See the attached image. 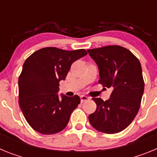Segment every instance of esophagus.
I'll use <instances>...</instances> for the list:
<instances>
[{
	"mask_svg": "<svg viewBox=\"0 0 157 157\" xmlns=\"http://www.w3.org/2000/svg\"><path fill=\"white\" fill-rule=\"evenodd\" d=\"M80 98H81L82 102L86 101H88L89 99H90V98H89V97H87V96H86V95H81V96H80Z\"/></svg>",
	"mask_w": 157,
	"mask_h": 157,
	"instance_id": "34e87169",
	"label": "esophagus"
}]
</instances>
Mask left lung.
<instances>
[{
	"label": "left lung",
	"mask_w": 157,
	"mask_h": 157,
	"mask_svg": "<svg viewBox=\"0 0 157 157\" xmlns=\"http://www.w3.org/2000/svg\"><path fill=\"white\" fill-rule=\"evenodd\" d=\"M87 51L99 68L98 82L113 87L108 101L92 98L97 109L89 116L90 123L102 133H119L132 123L140 109L145 88L141 63L130 50L120 45Z\"/></svg>",
	"instance_id": "left-lung-1"
}]
</instances>
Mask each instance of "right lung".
Wrapping results in <instances>:
<instances>
[{"label":"right lung","mask_w":157,"mask_h":157,"mask_svg":"<svg viewBox=\"0 0 157 157\" xmlns=\"http://www.w3.org/2000/svg\"><path fill=\"white\" fill-rule=\"evenodd\" d=\"M87 55L85 49L67 51L46 47L32 53L19 77V105L29 125L42 134H53L67 125L80 98L61 95L59 81L64 80L71 64Z\"/></svg>","instance_id":"add662e5"}]
</instances>
